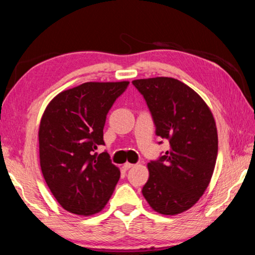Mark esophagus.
<instances>
[{"label":"esophagus","mask_w":255,"mask_h":255,"mask_svg":"<svg viewBox=\"0 0 255 255\" xmlns=\"http://www.w3.org/2000/svg\"><path fill=\"white\" fill-rule=\"evenodd\" d=\"M132 167H134V164L130 163V162H126V163H124V165H123V168L125 169V170H128V169H130Z\"/></svg>","instance_id":"esophagus-1"}]
</instances>
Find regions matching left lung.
Segmentation results:
<instances>
[{
	"instance_id": "1",
	"label": "left lung",
	"mask_w": 255,
	"mask_h": 255,
	"mask_svg": "<svg viewBox=\"0 0 255 255\" xmlns=\"http://www.w3.org/2000/svg\"><path fill=\"white\" fill-rule=\"evenodd\" d=\"M132 85L145 99L156 136L170 144L147 164L142 193L154 211L178 215L200 200L211 180L218 154L215 118L201 96L178 79L155 77Z\"/></svg>"
}]
</instances>
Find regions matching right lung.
<instances>
[{"label": "right lung", "instance_id": "1", "mask_svg": "<svg viewBox=\"0 0 255 255\" xmlns=\"http://www.w3.org/2000/svg\"><path fill=\"white\" fill-rule=\"evenodd\" d=\"M129 82L84 83L63 91L48 103L39 125V162L51 193L67 211L79 216L100 212L110 199L120 170L107 152V115Z\"/></svg>", "mask_w": 255, "mask_h": 255}]
</instances>
